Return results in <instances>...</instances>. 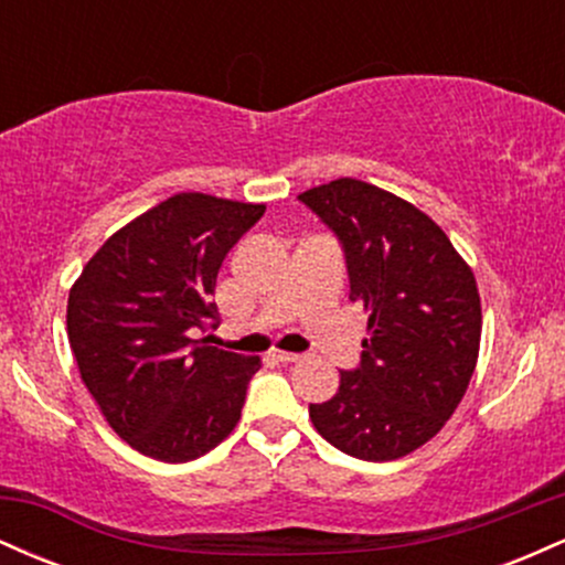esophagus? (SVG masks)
<instances>
[{"instance_id":"1","label":"esophagus","mask_w":565,"mask_h":565,"mask_svg":"<svg viewBox=\"0 0 565 565\" xmlns=\"http://www.w3.org/2000/svg\"><path fill=\"white\" fill-rule=\"evenodd\" d=\"M274 359L281 361V364H297V361H302V355L300 353H287V350H276Z\"/></svg>"}]
</instances>
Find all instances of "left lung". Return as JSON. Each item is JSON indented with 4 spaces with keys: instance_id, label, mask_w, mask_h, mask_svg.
Segmentation results:
<instances>
[{
    "instance_id": "obj_1",
    "label": "left lung",
    "mask_w": 565,
    "mask_h": 565,
    "mask_svg": "<svg viewBox=\"0 0 565 565\" xmlns=\"http://www.w3.org/2000/svg\"><path fill=\"white\" fill-rule=\"evenodd\" d=\"M340 236L350 300L369 310L361 366L310 404L334 449L391 462L425 446L468 393L481 350V295L444 228L412 201L355 178L300 193Z\"/></svg>"
}]
</instances>
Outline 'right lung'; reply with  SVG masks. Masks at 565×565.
Instances as JSON below:
<instances>
[{"label": "right lung", "mask_w": 565, "mask_h": 565, "mask_svg": "<svg viewBox=\"0 0 565 565\" xmlns=\"http://www.w3.org/2000/svg\"><path fill=\"white\" fill-rule=\"evenodd\" d=\"M265 204L174 193L129 220L68 291L66 327L79 377L135 451L191 462L231 436L260 355L193 340L210 329L217 274Z\"/></svg>", "instance_id": "1"}]
</instances>
